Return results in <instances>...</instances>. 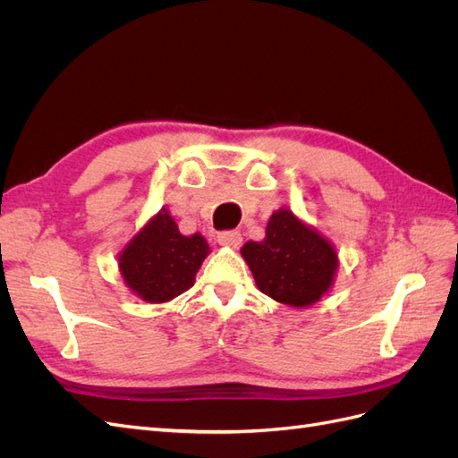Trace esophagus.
Here are the masks:
<instances>
[{
  "label": "esophagus",
  "mask_w": 458,
  "mask_h": 458,
  "mask_svg": "<svg viewBox=\"0 0 458 458\" xmlns=\"http://www.w3.org/2000/svg\"><path fill=\"white\" fill-rule=\"evenodd\" d=\"M217 242L225 248H233V250H237L242 244V234L239 231H224L217 234Z\"/></svg>",
  "instance_id": "1"
}]
</instances>
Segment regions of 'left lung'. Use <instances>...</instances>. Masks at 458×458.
<instances>
[{
  "label": "left lung",
  "mask_w": 458,
  "mask_h": 458,
  "mask_svg": "<svg viewBox=\"0 0 458 458\" xmlns=\"http://www.w3.org/2000/svg\"><path fill=\"white\" fill-rule=\"evenodd\" d=\"M241 254L261 293L290 308H310L321 300L338 269L335 246L288 208L273 212L266 239L248 241Z\"/></svg>",
  "instance_id": "8db88e82"
}]
</instances>
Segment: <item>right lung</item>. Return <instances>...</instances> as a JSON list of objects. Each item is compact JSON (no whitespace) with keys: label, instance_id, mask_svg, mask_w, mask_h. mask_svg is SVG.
Instances as JSON below:
<instances>
[{"label":"right lung","instance_id":"obj_1","mask_svg":"<svg viewBox=\"0 0 458 458\" xmlns=\"http://www.w3.org/2000/svg\"><path fill=\"white\" fill-rule=\"evenodd\" d=\"M210 246L202 234L179 233L170 212L162 210L118 254L122 279L135 296L164 303L195 284V276Z\"/></svg>","mask_w":458,"mask_h":458}]
</instances>
